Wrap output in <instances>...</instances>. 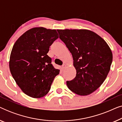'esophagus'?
Returning a JSON list of instances; mask_svg holds the SVG:
<instances>
[{
    "label": "esophagus",
    "mask_w": 122,
    "mask_h": 122,
    "mask_svg": "<svg viewBox=\"0 0 122 122\" xmlns=\"http://www.w3.org/2000/svg\"><path fill=\"white\" fill-rule=\"evenodd\" d=\"M66 64H64V65H63V66H62V69H64L65 68H66Z\"/></svg>",
    "instance_id": "esophagus-1"
}]
</instances>
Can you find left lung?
I'll use <instances>...</instances> for the list:
<instances>
[{
    "label": "left lung",
    "mask_w": 122,
    "mask_h": 122,
    "mask_svg": "<svg viewBox=\"0 0 122 122\" xmlns=\"http://www.w3.org/2000/svg\"><path fill=\"white\" fill-rule=\"evenodd\" d=\"M57 31L72 55L76 69L74 79L66 81L68 88L79 96L91 94L102 84L111 69V48L102 38L89 30Z\"/></svg>",
    "instance_id": "8db88e82"
}]
</instances>
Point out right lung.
Masks as SVG:
<instances>
[{
    "mask_svg": "<svg viewBox=\"0 0 122 122\" xmlns=\"http://www.w3.org/2000/svg\"><path fill=\"white\" fill-rule=\"evenodd\" d=\"M59 37L56 29L31 28L18 38L13 46L9 68L15 81L27 96L39 98L49 92L54 78L59 74L47 53Z\"/></svg>",
    "mask_w": 122,
    "mask_h": 122,
    "instance_id": "1",
    "label": "right lung"
}]
</instances>
